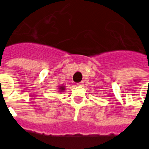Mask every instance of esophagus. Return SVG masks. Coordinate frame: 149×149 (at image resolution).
<instances>
[{"label": "esophagus", "mask_w": 149, "mask_h": 149, "mask_svg": "<svg viewBox=\"0 0 149 149\" xmlns=\"http://www.w3.org/2000/svg\"><path fill=\"white\" fill-rule=\"evenodd\" d=\"M83 85V82H79V83H76V85H77V86H81V85Z\"/></svg>", "instance_id": "obj_1"}]
</instances>
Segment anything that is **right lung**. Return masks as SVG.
Listing matches in <instances>:
<instances>
[{
	"instance_id": "add662e5",
	"label": "right lung",
	"mask_w": 149,
	"mask_h": 149,
	"mask_svg": "<svg viewBox=\"0 0 149 149\" xmlns=\"http://www.w3.org/2000/svg\"><path fill=\"white\" fill-rule=\"evenodd\" d=\"M58 88L59 89V91H60V92H63V91L65 90V87H64V85H61V86H59Z\"/></svg>"
}]
</instances>
